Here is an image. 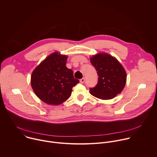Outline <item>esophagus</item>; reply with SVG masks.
Wrapping results in <instances>:
<instances>
[{"instance_id": "esophagus-1", "label": "esophagus", "mask_w": 157, "mask_h": 157, "mask_svg": "<svg viewBox=\"0 0 157 157\" xmlns=\"http://www.w3.org/2000/svg\"><path fill=\"white\" fill-rule=\"evenodd\" d=\"M84 82H85V78H82V79H80V82H81V83H84Z\"/></svg>"}]
</instances>
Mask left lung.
<instances>
[{"instance_id":"left-lung-1","label":"left lung","mask_w":157,"mask_h":157,"mask_svg":"<svg viewBox=\"0 0 157 157\" xmlns=\"http://www.w3.org/2000/svg\"><path fill=\"white\" fill-rule=\"evenodd\" d=\"M97 71L98 84L89 88L90 93L101 99H110L121 93L126 83L127 75L122 64L107 53H99L91 58Z\"/></svg>"}]
</instances>
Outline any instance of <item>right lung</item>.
<instances>
[{"label":"right lung","instance_id":"1","mask_svg":"<svg viewBox=\"0 0 157 157\" xmlns=\"http://www.w3.org/2000/svg\"><path fill=\"white\" fill-rule=\"evenodd\" d=\"M66 55L55 52L44 59L33 71L31 85L37 97L48 104L59 105L68 99L72 88L79 81L66 68Z\"/></svg>","mask_w":157,"mask_h":157}]
</instances>
